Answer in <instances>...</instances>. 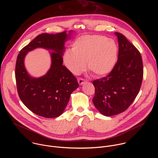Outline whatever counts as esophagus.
I'll list each match as a JSON object with an SVG mask.
<instances>
[{"label":"esophagus","instance_id":"esophagus-1","mask_svg":"<svg viewBox=\"0 0 158 158\" xmlns=\"http://www.w3.org/2000/svg\"><path fill=\"white\" fill-rule=\"evenodd\" d=\"M77 81H78V83H79V84L80 85L84 84L85 82V80L84 79H82V78H79V79H77Z\"/></svg>","mask_w":158,"mask_h":158}]
</instances>
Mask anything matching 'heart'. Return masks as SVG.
I'll list each match as a JSON object with an SVG mask.
<instances>
[{"mask_svg": "<svg viewBox=\"0 0 158 158\" xmlns=\"http://www.w3.org/2000/svg\"><path fill=\"white\" fill-rule=\"evenodd\" d=\"M118 58L116 42L107 37L94 35L78 38L73 44L72 51L64 56L66 67L73 74L83 72L87 62L88 69L98 76L109 74L115 67Z\"/></svg>", "mask_w": 158, "mask_h": 158, "instance_id": "1", "label": "heart"}]
</instances>
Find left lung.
Segmentation results:
<instances>
[{
  "label": "left lung",
  "mask_w": 158,
  "mask_h": 158,
  "mask_svg": "<svg viewBox=\"0 0 158 158\" xmlns=\"http://www.w3.org/2000/svg\"><path fill=\"white\" fill-rule=\"evenodd\" d=\"M119 43L118 59L108 76L93 82L96 108L106 116L125 111L137 96L143 77L140 52L126 37L115 32Z\"/></svg>",
  "instance_id": "obj_1"
}]
</instances>
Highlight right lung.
<instances>
[{"label":"right lung","instance_id":"add662e5","mask_svg":"<svg viewBox=\"0 0 158 158\" xmlns=\"http://www.w3.org/2000/svg\"><path fill=\"white\" fill-rule=\"evenodd\" d=\"M73 31L51 34L44 33L37 36L22 49L17 56L15 80L17 92L23 104L34 114L46 118L61 115L71 94L79 87L77 79L62 65L65 42L71 39ZM37 48L52 50V65L45 75L33 78L24 65L27 54Z\"/></svg>","mask_w":158,"mask_h":158}]
</instances>
